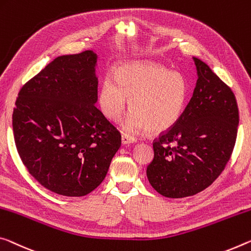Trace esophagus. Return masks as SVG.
Instances as JSON below:
<instances>
[{
    "label": "esophagus",
    "mask_w": 251,
    "mask_h": 251,
    "mask_svg": "<svg viewBox=\"0 0 251 251\" xmlns=\"http://www.w3.org/2000/svg\"><path fill=\"white\" fill-rule=\"evenodd\" d=\"M136 142V140L133 137L127 136V135H123L122 136V144L123 145H128V144H133V143Z\"/></svg>",
    "instance_id": "obj_1"
}]
</instances>
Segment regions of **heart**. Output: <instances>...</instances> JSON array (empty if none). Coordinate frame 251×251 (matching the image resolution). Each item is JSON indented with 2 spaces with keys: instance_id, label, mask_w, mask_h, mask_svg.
I'll return each mask as SVG.
<instances>
[{
  "instance_id": "heart-1",
  "label": "heart",
  "mask_w": 251,
  "mask_h": 251,
  "mask_svg": "<svg viewBox=\"0 0 251 251\" xmlns=\"http://www.w3.org/2000/svg\"><path fill=\"white\" fill-rule=\"evenodd\" d=\"M188 95V82L181 74L151 61H134L118 66L114 79L102 80L98 104L107 119L118 122L129 99L133 111L123 123V129L132 135L146 128L161 133L181 118Z\"/></svg>"
}]
</instances>
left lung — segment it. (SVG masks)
Returning <instances> with one entry per match:
<instances>
[{"label":"left lung","instance_id":"left-lung-1","mask_svg":"<svg viewBox=\"0 0 251 251\" xmlns=\"http://www.w3.org/2000/svg\"><path fill=\"white\" fill-rule=\"evenodd\" d=\"M198 80L181 118L153 143L147 178L163 197L194 196L211 185L230 160L239 124L232 90L193 57Z\"/></svg>","mask_w":251,"mask_h":251}]
</instances>
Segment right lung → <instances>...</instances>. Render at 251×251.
I'll return each instance as SVG.
<instances>
[{
	"instance_id": "right-lung-1",
	"label": "right lung",
	"mask_w": 251,
	"mask_h": 251,
	"mask_svg": "<svg viewBox=\"0 0 251 251\" xmlns=\"http://www.w3.org/2000/svg\"><path fill=\"white\" fill-rule=\"evenodd\" d=\"M98 55H60L30 79L12 116L18 153L46 189L83 197L104 181L122 136L95 104Z\"/></svg>"
}]
</instances>
